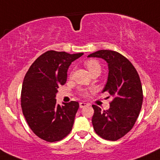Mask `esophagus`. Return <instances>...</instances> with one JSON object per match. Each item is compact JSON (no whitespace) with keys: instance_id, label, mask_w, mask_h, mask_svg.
<instances>
[{"instance_id":"34e87169","label":"esophagus","mask_w":160,"mask_h":160,"mask_svg":"<svg viewBox=\"0 0 160 160\" xmlns=\"http://www.w3.org/2000/svg\"><path fill=\"white\" fill-rule=\"evenodd\" d=\"M86 105H88V103H86V102H80V108H83V107H85Z\"/></svg>"}]
</instances>
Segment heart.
<instances>
[{
    "label": "heart",
    "instance_id": "heart-1",
    "mask_svg": "<svg viewBox=\"0 0 160 160\" xmlns=\"http://www.w3.org/2000/svg\"><path fill=\"white\" fill-rule=\"evenodd\" d=\"M85 66L88 68L90 72H93L96 69H100V65H99V63L96 60L94 59H90L85 62ZM79 94H80V95L83 96V97H87L89 94V91H88L86 89H80V91H79Z\"/></svg>",
    "mask_w": 160,
    "mask_h": 160
}]
</instances>
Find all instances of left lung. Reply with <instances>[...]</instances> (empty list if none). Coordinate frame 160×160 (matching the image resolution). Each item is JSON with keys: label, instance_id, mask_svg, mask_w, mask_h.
Segmentation results:
<instances>
[{"label": "left lung", "instance_id": "1", "mask_svg": "<svg viewBox=\"0 0 160 160\" xmlns=\"http://www.w3.org/2000/svg\"><path fill=\"white\" fill-rule=\"evenodd\" d=\"M88 57L102 58L108 63V80L102 92L113 97L108 110L92 105L94 130L105 140L116 141L132 129L140 113L143 102L140 77L132 63L117 52L100 50Z\"/></svg>", "mask_w": 160, "mask_h": 160}]
</instances>
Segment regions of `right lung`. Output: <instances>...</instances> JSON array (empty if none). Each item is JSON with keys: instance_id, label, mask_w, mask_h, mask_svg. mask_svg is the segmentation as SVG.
Here are the masks:
<instances>
[{"instance_id": "add662e5", "label": "right lung", "mask_w": 160, "mask_h": 160, "mask_svg": "<svg viewBox=\"0 0 160 160\" xmlns=\"http://www.w3.org/2000/svg\"><path fill=\"white\" fill-rule=\"evenodd\" d=\"M83 53L48 51L31 65L22 83L21 106L32 132L48 142L61 141L72 131L77 102L57 104L58 87L64 85L71 63Z\"/></svg>"}]
</instances>
